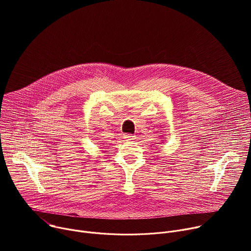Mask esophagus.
<instances>
[{
	"instance_id": "1",
	"label": "esophagus",
	"mask_w": 251,
	"mask_h": 251,
	"mask_svg": "<svg viewBox=\"0 0 251 251\" xmlns=\"http://www.w3.org/2000/svg\"><path fill=\"white\" fill-rule=\"evenodd\" d=\"M125 139H126V141H132V140H135V136H133V135H130V134H127V135H125V137H124Z\"/></svg>"
}]
</instances>
